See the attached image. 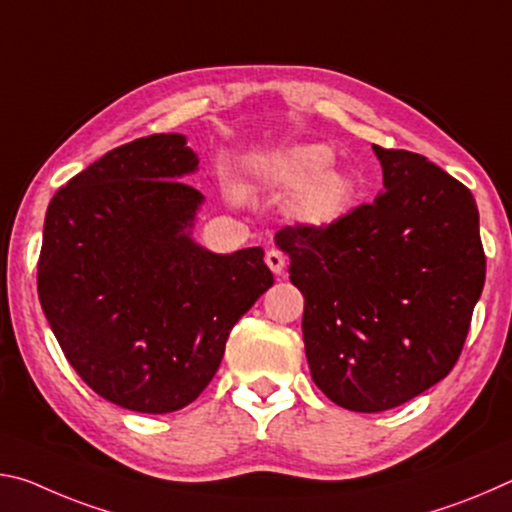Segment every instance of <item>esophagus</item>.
Returning a JSON list of instances; mask_svg holds the SVG:
<instances>
[{"instance_id":"1","label":"esophagus","mask_w":512,"mask_h":512,"mask_svg":"<svg viewBox=\"0 0 512 512\" xmlns=\"http://www.w3.org/2000/svg\"><path fill=\"white\" fill-rule=\"evenodd\" d=\"M266 264L275 275H280L284 271V266H287V257H284L277 248H271L266 253Z\"/></svg>"}]
</instances>
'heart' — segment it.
<instances>
[{
	"instance_id": "obj_1",
	"label": "heart",
	"mask_w": 512,
	"mask_h": 512,
	"mask_svg": "<svg viewBox=\"0 0 512 512\" xmlns=\"http://www.w3.org/2000/svg\"><path fill=\"white\" fill-rule=\"evenodd\" d=\"M334 151L325 144H302L291 149L280 162V183L289 189H305L296 203L300 221L329 225L339 221L354 196L348 176L329 171Z\"/></svg>"
}]
</instances>
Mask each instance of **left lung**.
Returning <instances> with one entry per match:
<instances>
[{"label":"left lung","mask_w":512,"mask_h":512,"mask_svg":"<svg viewBox=\"0 0 512 512\" xmlns=\"http://www.w3.org/2000/svg\"><path fill=\"white\" fill-rule=\"evenodd\" d=\"M372 151L384 171L375 201L275 235L305 296L311 379L359 413L395 409L449 375L485 282L470 189L424 155Z\"/></svg>","instance_id":"1"}]
</instances>
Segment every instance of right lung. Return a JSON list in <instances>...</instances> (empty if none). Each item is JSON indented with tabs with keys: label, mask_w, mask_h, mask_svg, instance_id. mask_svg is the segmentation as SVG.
<instances>
[{
	"label": "right lung",
	"mask_w": 512,
	"mask_h": 512,
	"mask_svg": "<svg viewBox=\"0 0 512 512\" xmlns=\"http://www.w3.org/2000/svg\"><path fill=\"white\" fill-rule=\"evenodd\" d=\"M185 135L108 151L60 187L45 216L38 298L79 377L140 413L194 402L237 320L273 287L262 248L216 255L192 239L203 194Z\"/></svg>",
	"instance_id": "right-lung-1"
}]
</instances>
